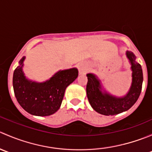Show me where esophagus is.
<instances>
[{
    "label": "esophagus",
    "instance_id": "esophagus-1",
    "mask_svg": "<svg viewBox=\"0 0 152 152\" xmlns=\"http://www.w3.org/2000/svg\"><path fill=\"white\" fill-rule=\"evenodd\" d=\"M78 69H79L80 74H85L87 72V70H88V67H87V65L85 63L81 62V63L78 64Z\"/></svg>",
    "mask_w": 152,
    "mask_h": 152
}]
</instances>
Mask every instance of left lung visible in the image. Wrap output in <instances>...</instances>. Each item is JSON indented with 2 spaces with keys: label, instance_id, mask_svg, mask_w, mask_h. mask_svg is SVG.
<instances>
[{
  "label": "left lung",
  "instance_id": "obj_1",
  "mask_svg": "<svg viewBox=\"0 0 152 152\" xmlns=\"http://www.w3.org/2000/svg\"><path fill=\"white\" fill-rule=\"evenodd\" d=\"M126 55L131 64L132 84L128 93L122 97L113 96L102 88L101 80L93 73H87L86 90L90 105L97 113L104 115H114L129 110L140 96L143 80L141 65L136 62V56L126 50Z\"/></svg>",
  "mask_w": 152,
  "mask_h": 152
}]
</instances>
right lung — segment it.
Listing matches in <instances>:
<instances>
[{
  "instance_id": "obj_1",
  "label": "right lung",
  "mask_w": 152,
  "mask_h": 152,
  "mask_svg": "<svg viewBox=\"0 0 152 152\" xmlns=\"http://www.w3.org/2000/svg\"><path fill=\"white\" fill-rule=\"evenodd\" d=\"M26 56L19 62L13 74V88L20 105L30 114L48 116L60 107L65 89L78 77L76 67L59 70L43 82L27 79L23 70Z\"/></svg>"
}]
</instances>
